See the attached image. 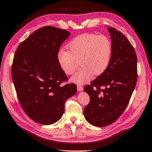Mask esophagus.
Segmentation results:
<instances>
[{
    "label": "esophagus",
    "instance_id": "obj_1",
    "mask_svg": "<svg viewBox=\"0 0 152 152\" xmlns=\"http://www.w3.org/2000/svg\"><path fill=\"white\" fill-rule=\"evenodd\" d=\"M77 91H82L83 90V86L81 85H77Z\"/></svg>",
    "mask_w": 152,
    "mask_h": 152
}]
</instances>
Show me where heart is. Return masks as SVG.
Returning a JSON list of instances; mask_svg holds the SVG:
<instances>
[{"mask_svg":"<svg viewBox=\"0 0 152 152\" xmlns=\"http://www.w3.org/2000/svg\"><path fill=\"white\" fill-rule=\"evenodd\" d=\"M69 50H59L58 62L65 74L71 75L79 66V71L72 76L71 81L79 84L88 82L93 75L103 74L111 61L113 45L104 35L83 34L73 38L68 44Z\"/></svg>","mask_w":152,"mask_h":152,"instance_id":"heart-1","label":"heart"}]
</instances>
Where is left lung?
I'll list each match as a JSON object with an SVG mask.
<instances>
[{"label": "left lung", "mask_w": 152, "mask_h": 152, "mask_svg": "<svg viewBox=\"0 0 152 152\" xmlns=\"http://www.w3.org/2000/svg\"><path fill=\"white\" fill-rule=\"evenodd\" d=\"M107 30L113 45L110 63L106 71L83 88L91 99L83 110L84 116L96 127L107 126L119 118L137 81V57L133 46L116 28Z\"/></svg>", "instance_id": "1"}]
</instances>
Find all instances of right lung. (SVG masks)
<instances>
[{"label":"right lung","instance_id":"obj_1","mask_svg":"<svg viewBox=\"0 0 152 152\" xmlns=\"http://www.w3.org/2000/svg\"><path fill=\"white\" fill-rule=\"evenodd\" d=\"M70 34L46 26L22 42L15 53L12 76L18 99L27 115L38 124L50 125L60 120L65 102L77 92L75 83L61 85L68 78L57 59Z\"/></svg>","mask_w":152,"mask_h":152}]
</instances>
